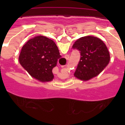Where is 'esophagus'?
Returning a JSON list of instances; mask_svg holds the SVG:
<instances>
[{"mask_svg": "<svg viewBox=\"0 0 125 125\" xmlns=\"http://www.w3.org/2000/svg\"><path fill=\"white\" fill-rule=\"evenodd\" d=\"M67 59H69V57H68H68H67Z\"/></svg>", "mask_w": 125, "mask_h": 125, "instance_id": "34e87169", "label": "esophagus"}]
</instances>
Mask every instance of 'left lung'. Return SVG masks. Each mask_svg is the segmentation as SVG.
<instances>
[{"mask_svg": "<svg viewBox=\"0 0 125 125\" xmlns=\"http://www.w3.org/2000/svg\"><path fill=\"white\" fill-rule=\"evenodd\" d=\"M72 48L80 51L81 58L74 76L81 80L87 81L96 76L110 62L108 48L98 37H81L75 42Z\"/></svg>", "mask_w": 125, "mask_h": 125, "instance_id": "left-lung-1", "label": "left lung"}]
</instances>
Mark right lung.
<instances>
[{"instance_id":"obj_1","label":"right lung","mask_w":125,"mask_h":125,"mask_svg":"<svg viewBox=\"0 0 125 125\" xmlns=\"http://www.w3.org/2000/svg\"><path fill=\"white\" fill-rule=\"evenodd\" d=\"M61 57L55 42L45 36L31 39L23 46L19 62L33 78L42 82L52 80V69Z\"/></svg>"}]
</instances>
